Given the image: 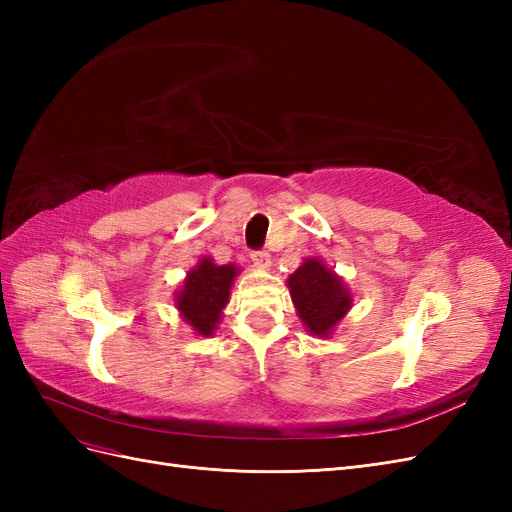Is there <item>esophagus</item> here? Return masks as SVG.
<instances>
[{
	"mask_svg": "<svg viewBox=\"0 0 512 512\" xmlns=\"http://www.w3.org/2000/svg\"><path fill=\"white\" fill-rule=\"evenodd\" d=\"M252 262L256 269H267L271 265V256L267 252H252Z\"/></svg>",
	"mask_w": 512,
	"mask_h": 512,
	"instance_id": "34e87169",
	"label": "esophagus"
}]
</instances>
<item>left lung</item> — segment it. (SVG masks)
I'll use <instances>...</instances> for the list:
<instances>
[{
	"label": "left lung",
	"mask_w": 512,
	"mask_h": 512,
	"mask_svg": "<svg viewBox=\"0 0 512 512\" xmlns=\"http://www.w3.org/2000/svg\"><path fill=\"white\" fill-rule=\"evenodd\" d=\"M288 288L305 329L318 337H329L352 307V294L342 277L318 258H307L288 277Z\"/></svg>",
	"instance_id": "obj_1"
}]
</instances>
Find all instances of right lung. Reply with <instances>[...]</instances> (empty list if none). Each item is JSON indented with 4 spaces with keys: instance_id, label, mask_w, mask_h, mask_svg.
<instances>
[{
    "instance_id": "obj_1",
    "label": "right lung",
    "mask_w": 512,
    "mask_h": 512,
    "mask_svg": "<svg viewBox=\"0 0 512 512\" xmlns=\"http://www.w3.org/2000/svg\"><path fill=\"white\" fill-rule=\"evenodd\" d=\"M237 273L239 269L232 262L230 265H215L211 258L205 256L185 277L175 297V305L181 318L198 335H213L228 303L230 288Z\"/></svg>"
}]
</instances>
